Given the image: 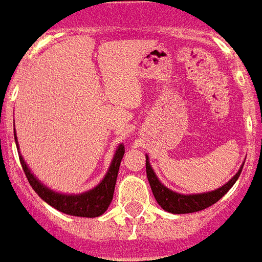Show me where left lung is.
<instances>
[{"label": "left lung", "mask_w": 262, "mask_h": 262, "mask_svg": "<svg viewBox=\"0 0 262 262\" xmlns=\"http://www.w3.org/2000/svg\"><path fill=\"white\" fill-rule=\"evenodd\" d=\"M242 169H243V166L240 167V170L236 173L232 180L228 181L225 186L217 188L215 191L195 194V195H183V194L173 192L158 180L155 171L150 167L148 156H146V176H148V181H149L152 192H154L155 198H156V201L160 207L165 211L171 212V213H192V212L202 211V209L213 205L232 188L233 184L236 183L238 176L242 173Z\"/></svg>", "instance_id": "8db88e82"}]
</instances>
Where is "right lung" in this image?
I'll use <instances>...</instances> for the list:
<instances>
[{"label":"right lung","instance_id":"right-lung-1","mask_svg":"<svg viewBox=\"0 0 262 262\" xmlns=\"http://www.w3.org/2000/svg\"><path fill=\"white\" fill-rule=\"evenodd\" d=\"M15 141H16V135H15ZM16 148H18V142H16ZM124 152H125L124 145H118L116 155L113 158L112 165H110V169H108L107 174L104 176L102 183L91 191L78 194V195H66V194H58V192L51 191L30 173L29 167L26 166L22 156H19V160H20L22 169H24L30 186L43 201H46L49 205L58 209L60 212H64L67 215L82 217H96L104 213L108 205H110V202H112L118 169H120V163H121V159H123Z\"/></svg>","mask_w":262,"mask_h":262}]
</instances>
